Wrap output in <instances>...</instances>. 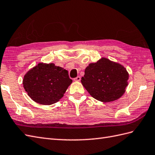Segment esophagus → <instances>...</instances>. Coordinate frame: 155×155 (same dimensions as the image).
I'll return each instance as SVG.
<instances>
[{"label": "esophagus", "instance_id": "34e87169", "mask_svg": "<svg viewBox=\"0 0 155 155\" xmlns=\"http://www.w3.org/2000/svg\"><path fill=\"white\" fill-rule=\"evenodd\" d=\"M74 81H81V77L80 76H78L76 78H74Z\"/></svg>", "mask_w": 155, "mask_h": 155}]
</instances>
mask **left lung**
Here are the masks:
<instances>
[{"mask_svg": "<svg viewBox=\"0 0 155 155\" xmlns=\"http://www.w3.org/2000/svg\"><path fill=\"white\" fill-rule=\"evenodd\" d=\"M81 82L94 98L103 102L120 98L128 86V73L124 67L106 58L90 63Z\"/></svg>", "mask_w": 155, "mask_h": 155, "instance_id": "left-lung-1", "label": "left lung"}]
</instances>
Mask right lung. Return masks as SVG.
<instances>
[{
	"label": "right lung",
	"mask_w": 155,
	"mask_h": 155,
	"mask_svg": "<svg viewBox=\"0 0 155 155\" xmlns=\"http://www.w3.org/2000/svg\"><path fill=\"white\" fill-rule=\"evenodd\" d=\"M73 81L68 71L54 63L38 65L29 71L23 80L29 96L42 105H51L63 96Z\"/></svg>",
	"instance_id": "add662e5"
}]
</instances>
